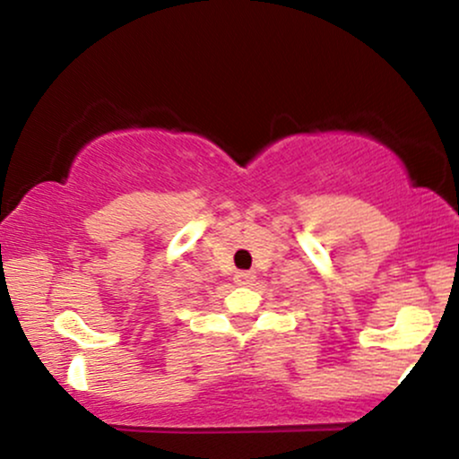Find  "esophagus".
<instances>
[{
  "mask_svg": "<svg viewBox=\"0 0 459 459\" xmlns=\"http://www.w3.org/2000/svg\"><path fill=\"white\" fill-rule=\"evenodd\" d=\"M254 278H256V275H254L252 272H237L233 280H235V284H239V286H250L254 282Z\"/></svg>",
  "mask_w": 459,
  "mask_h": 459,
  "instance_id": "obj_1",
  "label": "esophagus"
}]
</instances>
